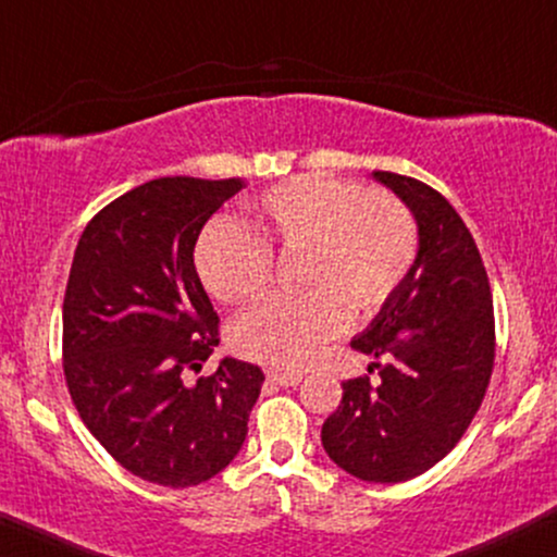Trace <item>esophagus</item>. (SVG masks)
Here are the masks:
<instances>
[{"instance_id":"esophagus-1","label":"esophagus","mask_w":557,"mask_h":557,"mask_svg":"<svg viewBox=\"0 0 557 557\" xmlns=\"http://www.w3.org/2000/svg\"><path fill=\"white\" fill-rule=\"evenodd\" d=\"M268 380H271L273 384H278V387H297V384L301 382V372H268Z\"/></svg>"}]
</instances>
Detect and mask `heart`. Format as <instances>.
Here are the masks:
<instances>
[{
    "label": "heart",
    "instance_id": "1",
    "mask_svg": "<svg viewBox=\"0 0 557 557\" xmlns=\"http://www.w3.org/2000/svg\"><path fill=\"white\" fill-rule=\"evenodd\" d=\"M247 232L206 226L196 271L206 292L235 305L258 297L271 278V256L301 252L297 299H268L239 314L230 343L239 356L271 367H301L338 335L351 314L380 307L418 256V226L387 194L356 183L305 175L258 198Z\"/></svg>",
    "mask_w": 557,
    "mask_h": 557
}]
</instances>
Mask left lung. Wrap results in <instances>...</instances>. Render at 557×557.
Instances as JSON below:
<instances>
[{
    "label": "left lung",
    "instance_id": "obj_1",
    "mask_svg": "<svg viewBox=\"0 0 557 557\" xmlns=\"http://www.w3.org/2000/svg\"><path fill=\"white\" fill-rule=\"evenodd\" d=\"M372 177L405 203L418 256L403 284L351 341L372 356L369 380L343 382L322 423V449L367 483H403L449 455L478 413L493 369V297L475 239L434 188L395 173Z\"/></svg>",
    "mask_w": 557,
    "mask_h": 557
}]
</instances>
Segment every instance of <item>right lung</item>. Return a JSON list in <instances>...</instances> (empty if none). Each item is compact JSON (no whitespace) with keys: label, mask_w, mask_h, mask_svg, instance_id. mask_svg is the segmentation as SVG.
<instances>
[{"label":"right lung","mask_w":557,"mask_h":557,"mask_svg":"<svg viewBox=\"0 0 557 557\" xmlns=\"http://www.w3.org/2000/svg\"><path fill=\"white\" fill-rule=\"evenodd\" d=\"M243 181L160 177L108 203L82 232L64 294V374L82 421L121 468L190 488L219 475L247 436L263 372L214 354L216 312L194 250Z\"/></svg>","instance_id":"obj_1"}]
</instances>
